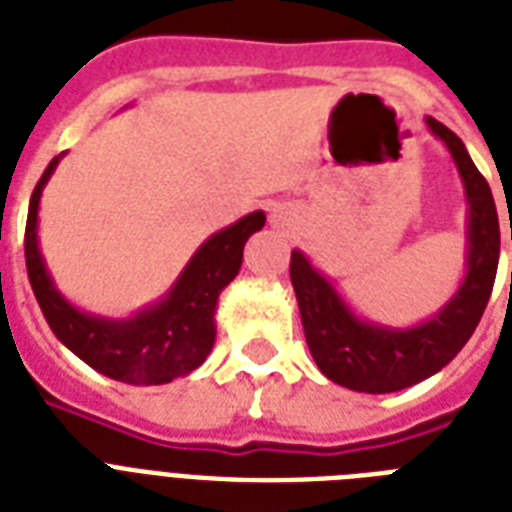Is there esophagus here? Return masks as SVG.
<instances>
[{
  "label": "esophagus",
  "instance_id": "34e87169",
  "mask_svg": "<svg viewBox=\"0 0 512 512\" xmlns=\"http://www.w3.org/2000/svg\"><path fill=\"white\" fill-rule=\"evenodd\" d=\"M271 223L276 228H292L297 223V212L292 207H287V204H279V207L271 209Z\"/></svg>",
  "mask_w": 512,
  "mask_h": 512
}]
</instances>
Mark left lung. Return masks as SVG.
Returning a JSON list of instances; mask_svg holds the SVG:
<instances>
[{
  "label": "left lung",
  "instance_id": "left-lung-1",
  "mask_svg": "<svg viewBox=\"0 0 512 512\" xmlns=\"http://www.w3.org/2000/svg\"><path fill=\"white\" fill-rule=\"evenodd\" d=\"M425 122L449 148L468 196V273L457 295L420 327H380L358 319L300 249L289 260L313 361L329 380L358 393H393L441 372L476 332L497 276L500 220L492 188L449 127L430 116Z\"/></svg>",
  "mask_w": 512,
  "mask_h": 512
}]
</instances>
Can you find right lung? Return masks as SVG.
Here are the masks:
<instances>
[{
	"instance_id": "right-lung-1",
	"label": "right lung",
	"mask_w": 512,
	"mask_h": 512,
	"mask_svg": "<svg viewBox=\"0 0 512 512\" xmlns=\"http://www.w3.org/2000/svg\"><path fill=\"white\" fill-rule=\"evenodd\" d=\"M58 162L60 156H55L47 164L31 193L23 244L28 281L55 337L68 350H74L84 364L127 385H164L175 377L191 374L196 366L204 364L215 345L217 297L236 279L244 244L252 233L263 228L265 215L252 212L241 217L239 223L209 236L164 300L135 313L132 319H100L74 308L55 289L36 241V212L42 188Z\"/></svg>"
}]
</instances>
